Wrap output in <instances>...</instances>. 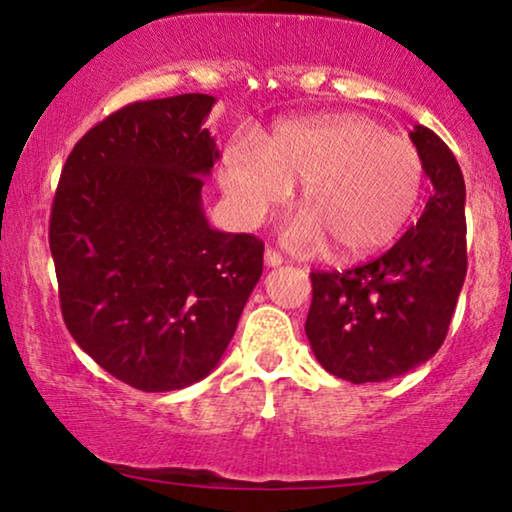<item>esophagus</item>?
Returning a JSON list of instances; mask_svg holds the SVG:
<instances>
[{"mask_svg": "<svg viewBox=\"0 0 512 512\" xmlns=\"http://www.w3.org/2000/svg\"><path fill=\"white\" fill-rule=\"evenodd\" d=\"M284 263V258H282V254H279V251H275V249H265V265H268V268H277V265H282Z\"/></svg>", "mask_w": 512, "mask_h": 512, "instance_id": "obj_1", "label": "esophagus"}]
</instances>
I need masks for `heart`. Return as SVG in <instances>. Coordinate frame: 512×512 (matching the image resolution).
Listing matches in <instances>:
<instances>
[{
	"mask_svg": "<svg viewBox=\"0 0 512 512\" xmlns=\"http://www.w3.org/2000/svg\"><path fill=\"white\" fill-rule=\"evenodd\" d=\"M219 184L233 219L254 228L300 184L298 216L284 240L300 249L331 244L335 258L375 254L408 226L422 198L419 151L366 116L289 118L258 139H230Z\"/></svg>",
	"mask_w": 512,
	"mask_h": 512,
	"instance_id": "heart-1",
	"label": "heart"
}]
</instances>
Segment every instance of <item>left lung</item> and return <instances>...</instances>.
<instances>
[{"label": "left lung", "mask_w": 512, "mask_h": 512, "mask_svg": "<svg viewBox=\"0 0 512 512\" xmlns=\"http://www.w3.org/2000/svg\"><path fill=\"white\" fill-rule=\"evenodd\" d=\"M433 195L415 226L375 261L312 272L305 333L317 361L340 380L384 382L422 366L443 345L466 279V184L436 132L415 125Z\"/></svg>", "instance_id": "obj_1"}]
</instances>
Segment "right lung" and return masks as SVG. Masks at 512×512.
Instances as JSON below:
<instances>
[{"label":"right lung","mask_w":512,"mask_h":512,"mask_svg":"<svg viewBox=\"0 0 512 512\" xmlns=\"http://www.w3.org/2000/svg\"><path fill=\"white\" fill-rule=\"evenodd\" d=\"M212 95L135 102L79 139L51 212L65 324L130 387L174 391L219 366L263 275V242L209 226Z\"/></svg>","instance_id":"right-lung-1"}]
</instances>
